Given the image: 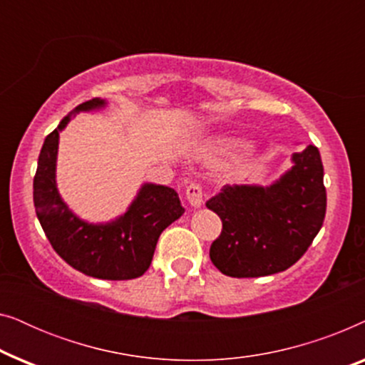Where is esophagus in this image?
Instances as JSON below:
<instances>
[{"label":"esophagus","instance_id":"esophagus-1","mask_svg":"<svg viewBox=\"0 0 365 365\" xmlns=\"http://www.w3.org/2000/svg\"><path fill=\"white\" fill-rule=\"evenodd\" d=\"M186 199L187 202L191 204L192 207H201V204L204 201V194H202V187L199 186L197 182H191L186 187Z\"/></svg>","mask_w":365,"mask_h":365}]
</instances>
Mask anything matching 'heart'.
I'll list each match as a JSON object with an SVG mask.
<instances>
[{
  "mask_svg": "<svg viewBox=\"0 0 365 365\" xmlns=\"http://www.w3.org/2000/svg\"><path fill=\"white\" fill-rule=\"evenodd\" d=\"M232 139H214V141H209L204 144L202 148H199L197 154L201 158H214V156H221V154L227 153L229 149L234 146ZM254 154V146L252 144H244L242 146V161L244 159L251 158Z\"/></svg>",
  "mask_w": 365,
  "mask_h": 365,
  "instance_id": "heart-1",
  "label": "heart"
}]
</instances>
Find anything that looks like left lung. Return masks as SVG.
Here are the masks:
<instances>
[{
	"mask_svg": "<svg viewBox=\"0 0 365 365\" xmlns=\"http://www.w3.org/2000/svg\"><path fill=\"white\" fill-rule=\"evenodd\" d=\"M221 217L211 244L214 266L231 277H261L286 271L321 231L327 196L324 166L312 144L292 154V168L269 186L226 184L206 202Z\"/></svg>",
	"mask_w": 365,
	"mask_h": 365,
	"instance_id": "obj_1",
	"label": "left lung"
}]
</instances>
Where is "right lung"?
I'll list each match as a JSON object with an SVG mask.
<instances>
[{
	"label": "right lung",
	"mask_w": 365,
	"mask_h": 365,
	"mask_svg": "<svg viewBox=\"0 0 365 365\" xmlns=\"http://www.w3.org/2000/svg\"><path fill=\"white\" fill-rule=\"evenodd\" d=\"M104 106V99H89L74 108L48 134L38 158L33 201L39 224L63 261L86 276L126 281L148 271L159 236L182 216L184 207L173 187L151 182L143 184L128 211L111 222H86L68 207L56 187L59 133L74 114Z\"/></svg>",
	"instance_id": "1"
}]
</instances>
